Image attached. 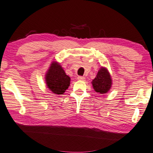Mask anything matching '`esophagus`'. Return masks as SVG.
<instances>
[{"mask_svg":"<svg viewBox=\"0 0 153 153\" xmlns=\"http://www.w3.org/2000/svg\"><path fill=\"white\" fill-rule=\"evenodd\" d=\"M77 79H78L79 80H84V79H85V77L84 76H78L77 77Z\"/></svg>","mask_w":153,"mask_h":153,"instance_id":"1","label":"esophagus"}]
</instances>
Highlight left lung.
<instances>
[{
	"label": "left lung",
	"instance_id": "1",
	"mask_svg": "<svg viewBox=\"0 0 153 153\" xmlns=\"http://www.w3.org/2000/svg\"><path fill=\"white\" fill-rule=\"evenodd\" d=\"M111 76L105 68L102 67L97 74V76L93 79L92 84L95 91L101 94L107 93L111 88Z\"/></svg>",
	"mask_w": 153,
	"mask_h": 153
}]
</instances>
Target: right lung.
Segmentation results:
<instances>
[{"label":"right lung","mask_w":153,"mask_h":153,"mask_svg":"<svg viewBox=\"0 0 153 153\" xmlns=\"http://www.w3.org/2000/svg\"><path fill=\"white\" fill-rule=\"evenodd\" d=\"M70 77L57 62H53L46 75L47 87L56 95H62L70 84Z\"/></svg>","instance_id":"add662e5"}]
</instances>
